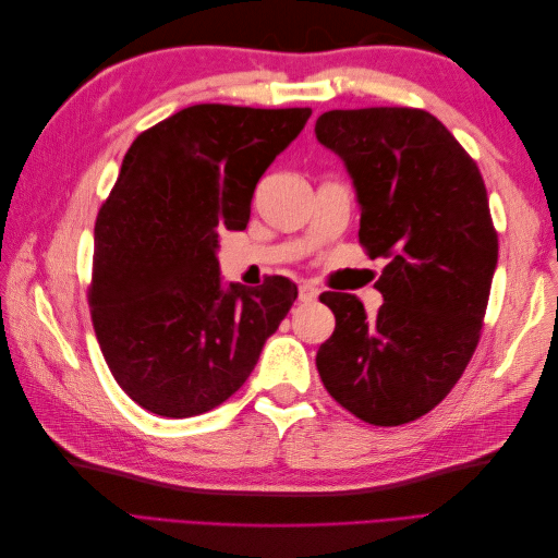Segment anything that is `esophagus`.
Listing matches in <instances>:
<instances>
[{
  "label": "esophagus",
  "mask_w": 558,
  "mask_h": 558,
  "mask_svg": "<svg viewBox=\"0 0 558 558\" xmlns=\"http://www.w3.org/2000/svg\"><path fill=\"white\" fill-rule=\"evenodd\" d=\"M298 295H300V302H314L318 298V289L312 283H300Z\"/></svg>",
  "instance_id": "1"
}]
</instances>
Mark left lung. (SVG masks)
Masks as SVG:
<instances>
[{
	"instance_id": "8db88e82",
	"label": "left lung",
	"mask_w": 558,
	"mask_h": 558,
	"mask_svg": "<svg viewBox=\"0 0 558 558\" xmlns=\"http://www.w3.org/2000/svg\"><path fill=\"white\" fill-rule=\"evenodd\" d=\"M314 132L356 189L361 244L388 258L377 316L351 293L320 295L335 332L316 353L318 375L367 424H410L451 391L480 342L498 265L484 181L428 111L335 109Z\"/></svg>"
}]
</instances>
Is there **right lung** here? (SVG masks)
Wrapping results in <instances>:
<instances>
[{"mask_svg":"<svg viewBox=\"0 0 558 558\" xmlns=\"http://www.w3.org/2000/svg\"><path fill=\"white\" fill-rule=\"evenodd\" d=\"M312 109L195 105L132 142L97 214L90 310L107 365L144 410L185 418L248 379L298 298L286 277L223 283L218 232L244 230L256 183Z\"/></svg>","mask_w":558,"mask_h":558,"instance_id":"1","label":"right lung"}]
</instances>
